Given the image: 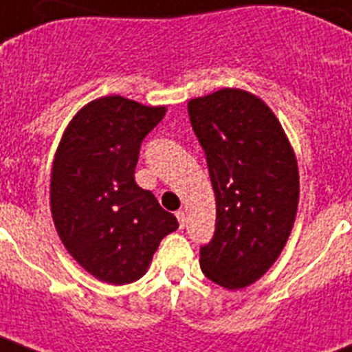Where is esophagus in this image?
Here are the masks:
<instances>
[{
	"label": "esophagus",
	"instance_id": "esophagus-1",
	"mask_svg": "<svg viewBox=\"0 0 352 352\" xmlns=\"http://www.w3.org/2000/svg\"><path fill=\"white\" fill-rule=\"evenodd\" d=\"M175 216H177V219H179V225H181V229H184V225H186V214H184V210H179Z\"/></svg>",
	"mask_w": 352,
	"mask_h": 352
}]
</instances>
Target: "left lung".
Wrapping results in <instances>:
<instances>
[{"label": "left lung", "mask_w": 352, "mask_h": 352, "mask_svg": "<svg viewBox=\"0 0 352 352\" xmlns=\"http://www.w3.org/2000/svg\"><path fill=\"white\" fill-rule=\"evenodd\" d=\"M188 114L216 195V229L201 270L229 289L264 275L286 245L299 203V171L280 123L251 94L223 88L192 99Z\"/></svg>", "instance_id": "8db88e82"}]
</instances>
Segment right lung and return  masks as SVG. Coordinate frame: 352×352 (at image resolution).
Listing matches in <instances>:
<instances>
[{"label": "right lung", "instance_id": "add662e5", "mask_svg": "<svg viewBox=\"0 0 352 352\" xmlns=\"http://www.w3.org/2000/svg\"><path fill=\"white\" fill-rule=\"evenodd\" d=\"M166 114L122 96L87 104L66 129L51 173V214L68 253L109 284L140 278L177 218L136 184L142 142Z\"/></svg>", "mask_w": 352, "mask_h": 352}]
</instances>
